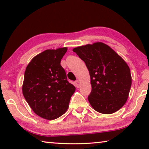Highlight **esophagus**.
I'll return each mask as SVG.
<instances>
[{"mask_svg": "<svg viewBox=\"0 0 149 149\" xmlns=\"http://www.w3.org/2000/svg\"><path fill=\"white\" fill-rule=\"evenodd\" d=\"M74 84H75V86H76V87H77V88H79V87H80V85H81L80 81L77 80L76 81H75Z\"/></svg>", "mask_w": 149, "mask_h": 149, "instance_id": "1", "label": "esophagus"}]
</instances>
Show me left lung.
Listing matches in <instances>:
<instances>
[{
  "mask_svg": "<svg viewBox=\"0 0 149 149\" xmlns=\"http://www.w3.org/2000/svg\"><path fill=\"white\" fill-rule=\"evenodd\" d=\"M72 51L89 70L91 91L88 100L91 107L106 115L119 111L127 102L132 85L127 63L102 42L77 47Z\"/></svg>",
  "mask_w": 149,
  "mask_h": 149,
  "instance_id": "obj_1",
  "label": "left lung"
}]
</instances>
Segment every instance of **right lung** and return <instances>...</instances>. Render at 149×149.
<instances>
[{"label": "right lung", "mask_w": 149, "mask_h": 149, "mask_svg": "<svg viewBox=\"0 0 149 149\" xmlns=\"http://www.w3.org/2000/svg\"><path fill=\"white\" fill-rule=\"evenodd\" d=\"M68 48L47 49L34 56L26 67L22 93L34 113L47 120L66 113L75 87L67 81L61 60Z\"/></svg>", "instance_id": "add662e5"}]
</instances>
